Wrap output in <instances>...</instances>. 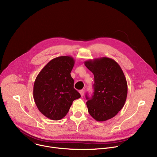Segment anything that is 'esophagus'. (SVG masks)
I'll return each mask as SVG.
<instances>
[{
    "mask_svg": "<svg viewBox=\"0 0 157 157\" xmlns=\"http://www.w3.org/2000/svg\"><path fill=\"white\" fill-rule=\"evenodd\" d=\"M79 93H80L81 96L82 97L84 94V90H81V91H79Z\"/></svg>",
    "mask_w": 157,
    "mask_h": 157,
    "instance_id": "34e87169",
    "label": "esophagus"
}]
</instances>
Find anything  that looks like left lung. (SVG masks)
I'll use <instances>...</instances> for the list:
<instances>
[{"label":"left lung","instance_id":"8db88e82","mask_svg":"<svg viewBox=\"0 0 157 157\" xmlns=\"http://www.w3.org/2000/svg\"><path fill=\"white\" fill-rule=\"evenodd\" d=\"M94 76V93L86 95L89 114L97 121L114 117L122 109L127 96V83L119 64L114 59L102 57L84 62Z\"/></svg>","mask_w":157,"mask_h":157}]
</instances>
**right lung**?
<instances>
[{"instance_id": "right-lung-1", "label": "right lung", "mask_w": 157, "mask_h": 157, "mask_svg": "<svg viewBox=\"0 0 157 157\" xmlns=\"http://www.w3.org/2000/svg\"><path fill=\"white\" fill-rule=\"evenodd\" d=\"M74 58H55L41 70L34 82L33 99L40 113L47 118L58 121L68 113L73 101L81 97L74 88L71 71Z\"/></svg>"}]
</instances>
